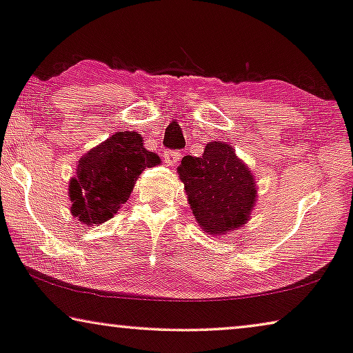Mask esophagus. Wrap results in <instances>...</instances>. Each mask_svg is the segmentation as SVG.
Returning <instances> with one entry per match:
<instances>
[{
  "label": "esophagus",
  "instance_id": "esophagus-1",
  "mask_svg": "<svg viewBox=\"0 0 353 353\" xmlns=\"http://www.w3.org/2000/svg\"><path fill=\"white\" fill-rule=\"evenodd\" d=\"M181 157H182V154L179 150H166L165 152V160H166V163L168 165H176V163L181 160Z\"/></svg>",
  "mask_w": 353,
  "mask_h": 353
}]
</instances>
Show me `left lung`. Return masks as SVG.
I'll return each instance as SVG.
<instances>
[{"mask_svg": "<svg viewBox=\"0 0 353 353\" xmlns=\"http://www.w3.org/2000/svg\"><path fill=\"white\" fill-rule=\"evenodd\" d=\"M177 172L203 231L223 236L249 220L255 206L256 182L230 144L214 141L206 144L201 157L185 155Z\"/></svg>", "mask_w": 353, "mask_h": 353, "instance_id": "left-lung-1", "label": "left lung"}]
</instances>
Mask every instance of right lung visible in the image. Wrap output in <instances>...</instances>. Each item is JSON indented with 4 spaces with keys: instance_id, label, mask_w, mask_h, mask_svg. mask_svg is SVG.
I'll return each mask as SVG.
<instances>
[{
    "instance_id": "1",
    "label": "right lung",
    "mask_w": 353,
    "mask_h": 353,
    "mask_svg": "<svg viewBox=\"0 0 353 353\" xmlns=\"http://www.w3.org/2000/svg\"><path fill=\"white\" fill-rule=\"evenodd\" d=\"M157 165L160 157L145 149L138 131H117L79 160L70 181L71 214L87 227L108 222L130 198L141 172Z\"/></svg>"
}]
</instances>
